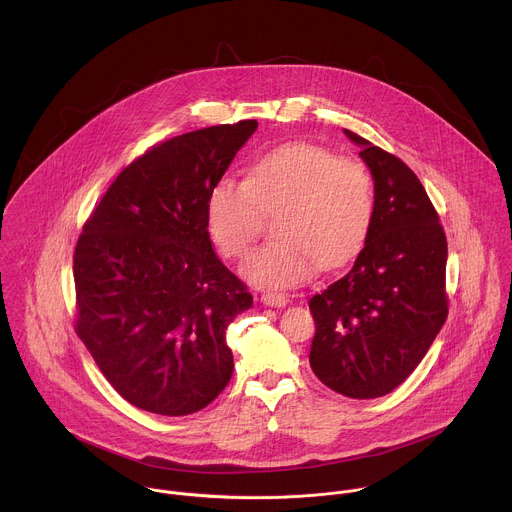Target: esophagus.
<instances>
[{"label":"esophagus","instance_id":"1","mask_svg":"<svg viewBox=\"0 0 512 512\" xmlns=\"http://www.w3.org/2000/svg\"><path fill=\"white\" fill-rule=\"evenodd\" d=\"M261 301L267 307H285L289 303V299L283 293H269V291L261 295Z\"/></svg>","mask_w":512,"mask_h":512}]
</instances>
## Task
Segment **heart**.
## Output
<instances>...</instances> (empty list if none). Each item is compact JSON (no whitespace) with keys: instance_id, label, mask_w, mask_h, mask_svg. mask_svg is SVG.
<instances>
[{"instance_id":"b5f03b06","label":"heart","mask_w":512,"mask_h":512,"mask_svg":"<svg viewBox=\"0 0 512 512\" xmlns=\"http://www.w3.org/2000/svg\"><path fill=\"white\" fill-rule=\"evenodd\" d=\"M375 183L351 157L313 143L281 145L257 159L247 179L221 177L207 197L209 233L223 255L239 259L257 241L267 215L281 237L259 247L243 275L269 289L295 287L321 265L347 263L375 219Z\"/></svg>"}]
</instances>
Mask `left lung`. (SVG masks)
I'll use <instances>...</instances> for the list:
<instances>
[{
	"label": "left lung",
	"instance_id": "left-lung-1",
	"mask_svg": "<svg viewBox=\"0 0 512 512\" xmlns=\"http://www.w3.org/2000/svg\"><path fill=\"white\" fill-rule=\"evenodd\" d=\"M345 133L371 169L375 219L353 269L309 301L317 327L309 363L335 393L375 399L417 369L447 321V237L419 177Z\"/></svg>",
	"mask_w": 512,
	"mask_h": 512
}]
</instances>
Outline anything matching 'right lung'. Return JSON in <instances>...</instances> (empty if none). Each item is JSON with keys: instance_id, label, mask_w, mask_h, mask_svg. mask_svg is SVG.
<instances>
[{"instance_id": "right-lung-1", "label": "right lung", "mask_w": 512, "mask_h": 512, "mask_svg": "<svg viewBox=\"0 0 512 512\" xmlns=\"http://www.w3.org/2000/svg\"><path fill=\"white\" fill-rule=\"evenodd\" d=\"M255 129L245 119L153 145L117 175L77 239L75 333L141 411L197 413L233 375L227 327L253 297L211 247L207 197Z\"/></svg>"}]
</instances>
